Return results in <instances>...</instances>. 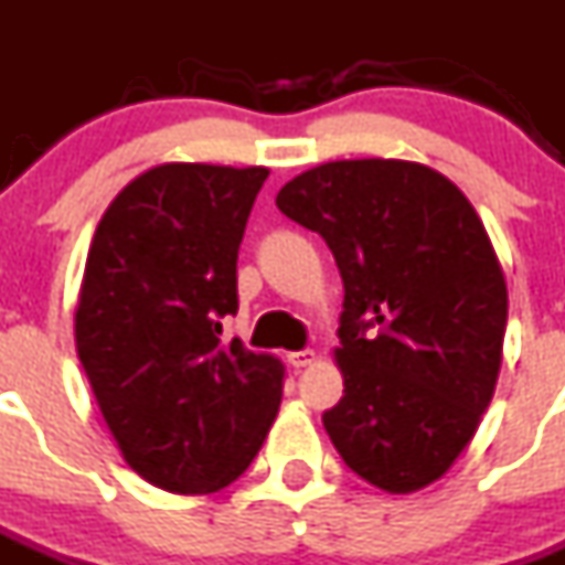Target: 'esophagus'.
I'll list each match as a JSON object with an SVG mask.
<instances>
[{
  "label": "esophagus",
  "instance_id": "34e87169",
  "mask_svg": "<svg viewBox=\"0 0 565 565\" xmlns=\"http://www.w3.org/2000/svg\"><path fill=\"white\" fill-rule=\"evenodd\" d=\"M287 362H290L296 371H301V367H307V364L316 362V350H296V353L287 355Z\"/></svg>",
  "mask_w": 565,
  "mask_h": 565
}]
</instances>
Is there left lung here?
I'll return each instance as SVG.
<instances>
[{
	"instance_id": "8db88e82",
	"label": "left lung",
	"mask_w": 565,
	"mask_h": 565,
	"mask_svg": "<svg viewBox=\"0 0 565 565\" xmlns=\"http://www.w3.org/2000/svg\"><path fill=\"white\" fill-rule=\"evenodd\" d=\"M278 210L319 232L344 284V396L327 434L362 480L407 494L466 451L494 396L509 292L451 180L405 160H335L292 178Z\"/></svg>"
}]
</instances>
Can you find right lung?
Returning a JSON list of instances; mask_svg holds the SVG:
<instances>
[{
	"mask_svg": "<svg viewBox=\"0 0 565 565\" xmlns=\"http://www.w3.org/2000/svg\"><path fill=\"white\" fill-rule=\"evenodd\" d=\"M267 169L154 166L94 232L74 335L122 459L151 486L210 494L249 468L281 405L278 359L221 339L238 246Z\"/></svg>",
	"mask_w": 565,
	"mask_h": 565,
	"instance_id": "add662e5",
	"label": "right lung"
}]
</instances>
